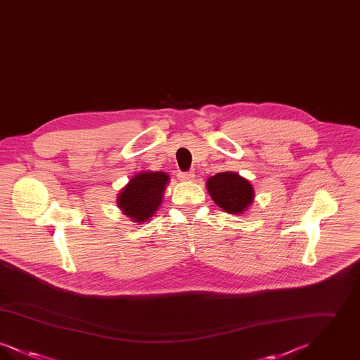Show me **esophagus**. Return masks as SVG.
<instances>
[{"label": "esophagus", "mask_w": 360, "mask_h": 360, "mask_svg": "<svg viewBox=\"0 0 360 360\" xmlns=\"http://www.w3.org/2000/svg\"><path fill=\"white\" fill-rule=\"evenodd\" d=\"M178 176H179V179H181V181H184V182H190V181H193V179H194V174L191 172H179V174H178Z\"/></svg>", "instance_id": "1"}]
</instances>
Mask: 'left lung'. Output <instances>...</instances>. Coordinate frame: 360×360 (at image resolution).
I'll list each match as a JSON object with an SVG mask.
<instances>
[{
	"label": "left lung",
	"instance_id": "1",
	"mask_svg": "<svg viewBox=\"0 0 360 360\" xmlns=\"http://www.w3.org/2000/svg\"><path fill=\"white\" fill-rule=\"evenodd\" d=\"M206 188L213 201L231 214L245 212L255 197L252 185L236 172H219L210 176Z\"/></svg>",
	"mask_w": 360,
	"mask_h": 360
}]
</instances>
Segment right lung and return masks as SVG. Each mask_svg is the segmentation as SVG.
Here are the masks:
<instances>
[{"instance_id": "add662e5", "label": "right lung", "mask_w": 360, "mask_h": 360, "mask_svg": "<svg viewBox=\"0 0 360 360\" xmlns=\"http://www.w3.org/2000/svg\"><path fill=\"white\" fill-rule=\"evenodd\" d=\"M169 181L166 172H139L119 193L117 205L131 220L136 223L147 221L162 204L163 191Z\"/></svg>"}]
</instances>
